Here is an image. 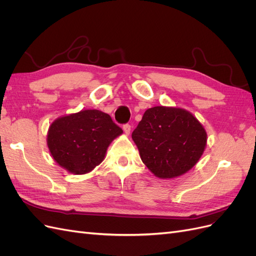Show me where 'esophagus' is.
<instances>
[{
  "label": "esophagus",
  "instance_id": "34e87169",
  "mask_svg": "<svg viewBox=\"0 0 256 256\" xmlns=\"http://www.w3.org/2000/svg\"><path fill=\"white\" fill-rule=\"evenodd\" d=\"M122 130H124V132L128 136L131 131V126L129 125V124H125V125L122 126Z\"/></svg>",
  "mask_w": 256,
  "mask_h": 256
}]
</instances>
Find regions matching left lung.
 <instances>
[{"mask_svg":"<svg viewBox=\"0 0 256 256\" xmlns=\"http://www.w3.org/2000/svg\"><path fill=\"white\" fill-rule=\"evenodd\" d=\"M132 140L143 164L154 175L166 180L196 164L206 147L207 134L190 112L161 106L145 111Z\"/></svg>","mask_w":256,"mask_h":256,"instance_id":"obj_1","label":"left lung"}]
</instances>
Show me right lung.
<instances>
[{
    "instance_id": "obj_1",
    "label": "right lung",
    "mask_w": 256,
    "mask_h": 256,
    "mask_svg": "<svg viewBox=\"0 0 256 256\" xmlns=\"http://www.w3.org/2000/svg\"><path fill=\"white\" fill-rule=\"evenodd\" d=\"M122 134V128L109 114L82 110L54 120L48 131L47 144L58 166L81 175L102 164L108 146Z\"/></svg>"
}]
</instances>
